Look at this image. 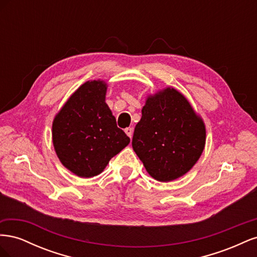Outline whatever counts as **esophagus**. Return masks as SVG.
Wrapping results in <instances>:
<instances>
[{
	"mask_svg": "<svg viewBox=\"0 0 257 257\" xmlns=\"http://www.w3.org/2000/svg\"><path fill=\"white\" fill-rule=\"evenodd\" d=\"M124 131H125L126 135H127L130 138H132V136H133V128H132V127H126Z\"/></svg>",
	"mask_w": 257,
	"mask_h": 257,
	"instance_id": "obj_1",
	"label": "esophagus"
}]
</instances>
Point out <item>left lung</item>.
<instances>
[{
	"label": "left lung",
	"instance_id": "obj_1",
	"mask_svg": "<svg viewBox=\"0 0 257 257\" xmlns=\"http://www.w3.org/2000/svg\"><path fill=\"white\" fill-rule=\"evenodd\" d=\"M132 146L153 179L169 182L196 164L206 145V126L181 92L167 87L147 96Z\"/></svg>",
	"mask_w": 257,
	"mask_h": 257
}]
</instances>
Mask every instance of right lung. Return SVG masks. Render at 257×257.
Listing matches in <instances>:
<instances>
[{
    "label": "right lung",
    "instance_id": "1",
    "mask_svg": "<svg viewBox=\"0 0 257 257\" xmlns=\"http://www.w3.org/2000/svg\"><path fill=\"white\" fill-rule=\"evenodd\" d=\"M107 82L81 84L56 114L52 143L62 165L80 178L99 175L130 144L105 102Z\"/></svg>",
    "mask_w": 257,
    "mask_h": 257
}]
</instances>
